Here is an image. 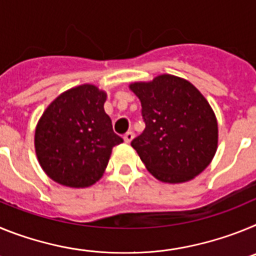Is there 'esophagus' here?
<instances>
[{"mask_svg": "<svg viewBox=\"0 0 256 256\" xmlns=\"http://www.w3.org/2000/svg\"><path fill=\"white\" fill-rule=\"evenodd\" d=\"M133 138H134V133H133L132 130H130V132H126V134H124V141H126V144H130Z\"/></svg>", "mask_w": 256, "mask_h": 256, "instance_id": "34e87169", "label": "esophagus"}]
</instances>
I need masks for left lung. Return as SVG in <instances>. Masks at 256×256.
Segmentation results:
<instances>
[{
	"label": "left lung",
	"mask_w": 256,
	"mask_h": 256,
	"mask_svg": "<svg viewBox=\"0 0 256 256\" xmlns=\"http://www.w3.org/2000/svg\"><path fill=\"white\" fill-rule=\"evenodd\" d=\"M130 87L141 101L146 126L130 144L148 170L168 183L200 174L218 144V124L205 97L195 86L169 74Z\"/></svg>",
	"instance_id": "obj_1"
}]
</instances>
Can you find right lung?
Segmentation results:
<instances>
[{"instance_id":"obj_1","label":"right lung","mask_w":256,"mask_h":256,"mask_svg":"<svg viewBox=\"0 0 256 256\" xmlns=\"http://www.w3.org/2000/svg\"><path fill=\"white\" fill-rule=\"evenodd\" d=\"M105 92L82 84L61 94L36 128V152L51 180L68 187H88L100 180L114 146L123 138L104 110Z\"/></svg>"}]
</instances>
